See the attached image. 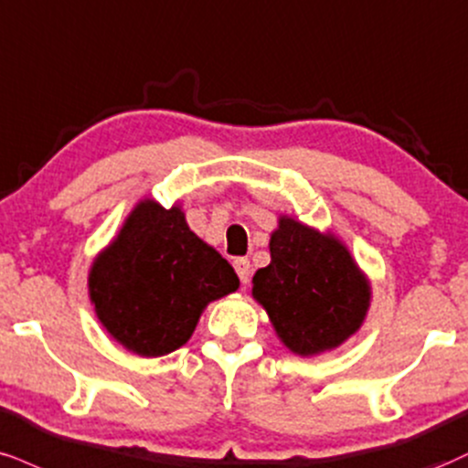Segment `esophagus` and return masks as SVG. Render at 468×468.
Listing matches in <instances>:
<instances>
[{"label": "esophagus", "instance_id": "1", "mask_svg": "<svg viewBox=\"0 0 468 468\" xmlns=\"http://www.w3.org/2000/svg\"><path fill=\"white\" fill-rule=\"evenodd\" d=\"M233 268H235V272H238L239 283L241 285H249V281H250V261H249V259L238 257L233 261Z\"/></svg>", "mask_w": 468, "mask_h": 468}]
</instances>
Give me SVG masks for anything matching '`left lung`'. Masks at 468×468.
<instances>
[{
    "label": "left lung",
    "instance_id": "8db88e82",
    "mask_svg": "<svg viewBox=\"0 0 468 468\" xmlns=\"http://www.w3.org/2000/svg\"><path fill=\"white\" fill-rule=\"evenodd\" d=\"M252 296L296 356L340 346L362 324L368 281L334 235L281 218L270 238V266L252 277Z\"/></svg>",
    "mask_w": 468,
    "mask_h": 468
}]
</instances>
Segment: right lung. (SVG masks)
<instances>
[{"instance_id":"obj_1","label":"right lung","mask_w":468,"mask_h":468,"mask_svg":"<svg viewBox=\"0 0 468 468\" xmlns=\"http://www.w3.org/2000/svg\"><path fill=\"white\" fill-rule=\"evenodd\" d=\"M238 288L235 270L191 233L183 211L152 200L139 202L89 274L100 323L144 357L183 346L207 303Z\"/></svg>"}]
</instances>
